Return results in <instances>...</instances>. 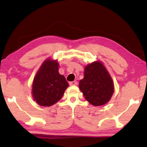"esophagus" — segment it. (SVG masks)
<instances>
[{
	"mask_svg": "<svg viewBox=\"0 0 147 147\" xmlns=\"http://www.w3.org/2000/svg\"><path fill=\"white\" fill-rule=\"evenodd\" d=\"M70 86H76V85H77V81H73V82H70Z\"/></svg>",
	"mask_w": 147,
	"mask_h": 147,
	"instance_id": "34e87169",
	"label": "esophagus"
}]
</instances>
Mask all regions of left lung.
Listing matches in <instances>:
<instances>
[{"label":"left lung","instance_id":"1","mask_svg":"<svg viewBox=\"0 0 147 147\" xmlns=\"http://www.w3.org/2000/svg\"><path fill=\"white\" fill-rule=\"evenodd\" d=\"M79 87L86 99L95 106L109 102L114 92L113 81L100 61L85 67L84 79L79 82Z\"/></svg>","mask_w":147,"mask_h":147}]
</instances>
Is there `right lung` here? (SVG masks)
Wrapping results in <instances>:
<instances>
[{
	"instance_id": "1",
	"label": "right lung",
	"mask_w": 147,
	"mask_h": 147,
	"mask_svg": "<svg viewBox=\"0 0 147 147\" xmlns=\"http://www.w3.org/2000/svg\"><path fill=\"white\" fill-rule=\"evenodd\" d=\"M57 60L47 59L37 71L32 83V95L38 105L50 106L61 99L68 87L63 75L59 72Z\"/></svg>"
}]
</instances>
